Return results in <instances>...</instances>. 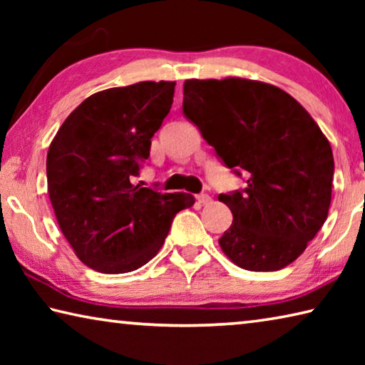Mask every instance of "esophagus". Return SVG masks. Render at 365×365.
<instances>
[{
    "label": "esophagus",
    "mask_w": 365,
    "mask_h": 365,
    "mask_svg": "<svg viewBox=\"0 0 365 365\" xmlns=\"http://www.w3.org/2000/svg\"><path fill=\"white\" fill-rule=\"evenodd\" d=\"M196 200H197V202H200V205H209V202L212 201V197L209 196L207 193H201V195L196 196Z\"/></svg>",
    "instance_id": "esophagus-1"
}]
</instances>
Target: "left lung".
<instances>
[{
	"instance_id": "1",
	"label": "left lung",
	"mask_w": 365,
	"mask_h": 365,
	"mask_svg": "<svg viewBox=\"0 0 365 365\" xmlns=\"http://www.w3.org/2000/svg\"><path fill=\"white\" fill-rule=\"evenodd\" d=\"M183 114L246 187L219 195L233 222L219 245L238 267L298 259L329 215L333 153L316 120L279 86L240 77L185 80Z\"/></svg>"
}]
</instances>
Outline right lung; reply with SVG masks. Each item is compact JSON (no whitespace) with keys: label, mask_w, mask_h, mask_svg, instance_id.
Instances as JSON below:
<instances>
[{"label":"right lung","mask_w":365,"mask_h":365,"mask_svg":"<svg viewBox=\"0 0 365 365\" xmlns=\"http://www.w3.org/2000/svg\"><path fill=\"white\" fill-rule=\"evenodd\" d=\"M175 82H138L91 95L49 145L46 178L61 232L85 265L137 270L158 255L188 193L135 185L153 135L174 101Z\"/></svg>","instance_id":"add662e5"}]
</instances>
